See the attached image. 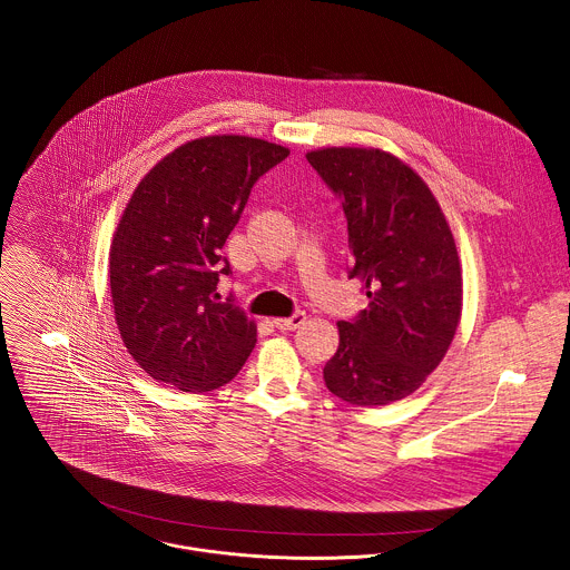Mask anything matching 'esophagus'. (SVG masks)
<instances>
[{
    "mask_svg": "<svg viewBox=\"0 0 570 570\" xmlns=\"http://www.w3.org/2000/svg\"><path fill=\"white\" fill-rule=\"evenodd\" d=\"M304 320H306V315H304V313H293L291 317H275V320H273V324H275L277 330H282V332H293V330L302 327Z\"/></svg>",
    "mask_w": 570,
    "mask_h": 570,
    "instance_id": "34e87169",
    "label": "esophagus"
}]
</instances>
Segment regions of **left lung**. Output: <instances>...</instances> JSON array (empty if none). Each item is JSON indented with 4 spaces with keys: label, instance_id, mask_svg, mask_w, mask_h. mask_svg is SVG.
Instances as JSON below:
<instances>
[{
    "label": "left lung",
    "instance_id": "8db88e82",
    "mask_svg": "<svg viewBox=\"0 0 570 570\" xmlns=\"http://www.w3.org/2000/svg\"><path fill=\"white\" fill-rule=\"evenodd\" d=\"M306 159L343 200L350 277L370 297L354 322H338L324 383L352 405H387L413 394L451 347L462 313L455 238L429 185L392 153L332 146Z\"/></svg>",
    "mask_w": 570,
    "mask_h": 570
}]
</instances>
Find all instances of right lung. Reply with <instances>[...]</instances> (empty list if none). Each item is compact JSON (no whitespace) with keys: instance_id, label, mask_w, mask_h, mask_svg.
I'll use <instances>...</instances> for the list:
<instances>
[{"instance_id":"add662e5","label":"right lung","mask_w":570,"mask_h":570,"mask_svg":"<svg viewBox=\"0 0 570 570\" xmlns=\"http://www.w3.org/2000/svg\"><path fill=\"white\" fill-rule=\"evenodd\" d=\"M288 153L248 135L198 137L135 187L112 236L110 293L126 350L155 381L209 392L248 361L257 324L218 302L220 250L253 185Z\"/></svg>"}]
</instances>
